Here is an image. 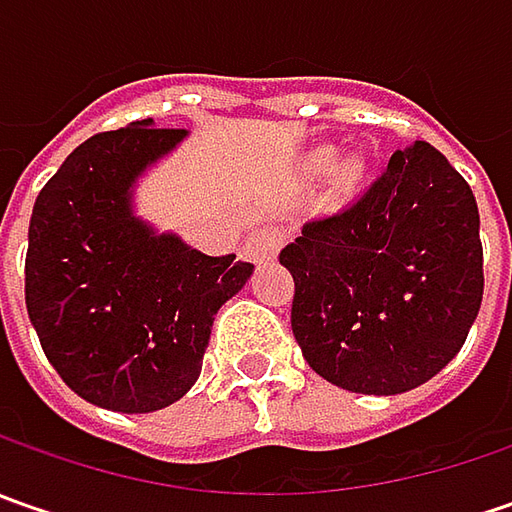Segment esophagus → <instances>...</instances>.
<instances>
[{
	"label": "esophagus",
	"mask_w": 512,
	"mask_h": 512,
	"mask_svg": "<svg viewBox=\"0 0 512 512\" xmlns=\"http://www.w3.org/2000/svg\"><path fill=\"white\" fill-rule=\"evenodd\" d=\"M285 245V230L282 227H259L247 236L245 242V256L253 265H267L276 259V253Z\"/></svg>",
	"instance_id": "34e87169"
}]
</instances>
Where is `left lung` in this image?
Returning <instances> with one entry per match:
<instances>
[{
  "label": "left lung",
  "mask_w": 512,
  "mask_h": 512,
  "mask_svg": "<svg viewBox=\"0 0 512 512\" xmlns=\"http://www.w3.org/2000/svg\"><path fill=\"white\" fill-rule=\"evenodd\" d=\"M296 282L290 325L330 384L396 396L430 382L479 316V207L439 150H396L359 202L302 227L279 253Z\"/></svg>",
  "instance_id": "1"
}]
</instances>
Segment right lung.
I'll list each match as a JSON object with an SVG mask.
<instances>
[{
  "mask_svg": "<svg viewBox=\"0 0 512 512\" xmlns=\"http://www.w3.org/2000/svg\"><path fill=\"white\" fill-rule=\"evenodd\" d=\"M187 139L153 119L96 133L36 196L25 259L30 325L62 382L116 413L179 402L202 373L213 316L253 273L136 216L133 190Z\"/></svg>",
  "mask_w": 512,
  "mask_h": 512,
  "instance_id": "right-lung-1",
  "label": "right lung"
}]
</instances>
